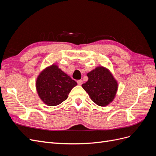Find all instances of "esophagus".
<instances>
[{
    "instance_id": "esophagus-1",
    "label": "esophagus",
    "mask_w": 156,
    "mask_h": 156,
    "mask_svg": "<svg viewBox=\"0 0 156 156\" xmlns=\"http://www.w3.org/2000/svg\"><path fill=\"white\" fill-rule=\"evenodd\" d=\"M77 84H79V85H82V84H83V81H82V80H78V81H77Z\"/></svg>"
}]
</instances>
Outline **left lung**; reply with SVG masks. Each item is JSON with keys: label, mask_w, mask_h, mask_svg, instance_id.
I'll return each instance as SVG.
<instances>
[{"label": "left lung", "mask_w": 156, "mask_h": 156, "mask_svg": "<svg viewBox=\"0 0 156 156\" xmlns=\"http://www.w3.org/2000/svg\"><path fill=\"white\" fill-rule=\"evenodd\" d=\"M88 80L82 84L92 101L105 107L114 100L119 84L111 71L105 67L98 66L87 74Z\"/></svg>", "instance_id": "obj_1"}]
</instances>
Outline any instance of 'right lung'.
<instances>
[{
  "instance_id": "1",
  "label": "right lung",
  "mask_w": 156,
  "mask_h": 156,
  "mask_svg": "<svg viewBox=\"0 0 156 156\" xmlns=\"http://www.w3.org/2000/svg\"><path fill=\"white\" fill-rule=\"evenodd\" d=\"M56 64L45 68L38 75L36 81V88L38 96L45 104L56 106L66 100L69 93L77 85Z\"/></svg>"
}]
</instances>
